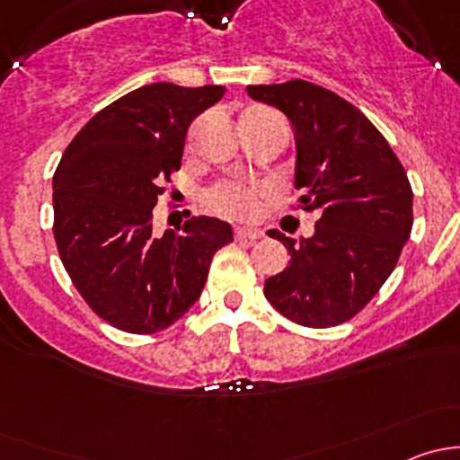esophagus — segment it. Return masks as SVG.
I'll list each match as a JSON object with an SVG mask.
<instances>
[{
  "label": "esophagus",
  "mask_w": 460,
  "mask_h": 460,
  "mask_svg": "<svg viewBox=\"0 0 460 460\" xmlns=\"http://www.w3.org/2000/svg\"><path fill=\"white\" fill-rule=\"evenodd\" d=\"M262 231L252 229V226H238V229H235V238L238 240H258L262 238Z\"/></svg>",
  "instance_id": "esophagus-1"
}]
</instances>
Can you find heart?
Returning a JSON list of instances; mask_svg holds the SVG:
<instances>
[{"label": "heart", "instance_id": "b5f03b06", "mask_svg": "<svg viewBox=\"0 0 460 460\" xmlns=\"http://www.w3.org/2000/svg\"><path fill=\"white\" fill-rule=\"evenodd\" d=\"M260 189L243 182H225L207 193V207L225 217H252L258 211Z\"/></svg>", "mask_w": 460, "mask_h": 460}]
</instances>
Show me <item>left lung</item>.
I'll return each mask as SVG.
<instances>
[{
    "mask_svg": "<svg viewBox=\"0 0 460 460\" xmlns=\"http://www.w3.org/2000/svg\"><path fill=\"white\" fill-rule=\"evenodd\" d=\"M287 115L296 137L300 208L316 211L312 238L269 235L289 264L264 280L273 309L305 327L354 318L378 294L411 234V187L378 128L347 100L305 80L247 86Z\"/></svg>",
    "mask_w": 460,
    "mask_h": 460,
    "instance_id": "8db88e82",
    "label": "left lung"
}]
</instances>
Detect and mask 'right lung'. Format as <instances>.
<instances>
[{"label":"right lung","instance_id":"1","mask_svg":"<svg viewBox=\"0 0 460 460\" xmlns=\"http://www.w3.org/2000/svg\"><path fill=\"white\" fill-rule=\"evenodd\" d=\"M225 86L157 82L93 115L53 175L59 258L88 307L128 333L171 327L200 298L213 253L234 240L229 222L191 217L153 234L162 184L182 164L187 128Z\"/></svg>","mask_w":460,"mask_h":460}]
</instances>
